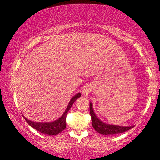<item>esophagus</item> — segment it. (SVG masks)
I'll return each mask as SVG.
<instances>
[{
  "instance_id": "obj_1",
  "label": "esophagus",
  "mask_w": 160,
  "mask_h": 160,
  "mask_svg": "<svg viewBox=\"0 0 160 160\" xmlns=\"http://www.w3.org/2000/svg\"><path fill=\"white\" fill-rule=\"evenodd\" d=\"M89 92H90V88H89L88 87H85L84 89H83L82 91V93L84 94V95H87Z\"/></svg>"
}]
</instances>
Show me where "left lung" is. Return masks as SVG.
I'll return each mask as SVG.
<instances>
[{"label":"left lung","instance_id":"1","mask_svg":"<svg viewBox=\"0 0 160 160\" xmlns=\"http://www.w3.org/2000/svg\"><path fill=\"white\" fill-rule=\"evenodd\" d=\"M89 112H90L92 118V124L94 129L99 132L100 134L108 135H116L119 133L126 132L133 128V126H119L113 125V124H108L102 122L97 116H96L95 111L93 110L92 103H89Z\"/></svg>","mask_w":160,"mask_h":160}]
</instances>
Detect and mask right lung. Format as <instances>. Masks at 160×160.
I'll use <instances>...</instances> for the list:
<instances>
[{
    "label": "right lung",
    "instance_id": "right-lung-1",
    "mask_svg": "<svg viewBox=\"0 0 160 160\" xmlns=\"http://www.w3.org/2000/svg\"><path fill=\"white\" fill-rule=\"evenodd\" d=\"M81 97V93H77L76 95L73 96L71 98V100H70L68 105L67 108L65 109V112L63 113V114L58 119L55 120V121L49 122H32L31 120H29L27 118H25L26 122H28V124L30 126H31L32 128H34L35 130H38V132H42L43 134L48 135H58L59 133H60L63 130H65L66 128V116L67 113L70 110V108H71L72 105L73 104V102L76 101V99H78V98Z\"/></svg>",
    "mask_w": 160,
    "mask_h": 160
}]
</instances>
